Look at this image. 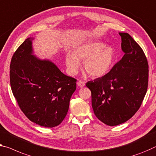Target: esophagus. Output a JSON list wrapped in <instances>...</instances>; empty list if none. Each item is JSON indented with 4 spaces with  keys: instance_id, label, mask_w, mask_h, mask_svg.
<instances>
[{
    "instance_id": "obj_1",
    "label": "esophagus",
    "mask_w": 156,
    "mask_h": 156,
    "mask_svg": "<svg viewBox=\"0 0 156 156\" xmlns=\"http://www.w3.org/2000/svg\"><path fill=\"white\" fill-rule=\"evenodd\" d=\"M77 85L78 87H83L85 86V83L83 82V81H81V80H79L77 82Z\"/></svg>"
}]
</instances>
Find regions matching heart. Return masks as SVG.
Instances as JSON below:
<instances>
[{
    "label": "heart",
    "instance_id": "obj_1",
    "mask_svg": "<svg viewBox=\"0 0 156 156\" xmlns=\"http://www.w3.org/2000/svg\"><path fill=\"white\" fill-rule=\"evenodd\" d=\"M113 59V48L99 42L83 44L74 49L72 55L68 53L65 56V63L70 75H75L80 66L79 62L84 61L85 71L94 78L105 76L111 69Z\"/></svg>",
    "mask_w": 156,
    "mask_h": 156
}]
</instances>
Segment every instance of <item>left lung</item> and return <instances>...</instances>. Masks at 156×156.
I'll return each mask as SVG.
<instances>
[{
  "label": "left lung",
  "instance_id": "1",
  "mask_svg": "<svg viewBox=\"0 0 156 156\" xmlns=\"http://www.w3.org/2000/svg\"><path fill=\"white\" fill-rule=\"evenodd\" d=\"M119 34L124 56L105 76L86 83L95 115L109 126L122 124L135 114L148 82V64L143 50L128 34Z\"/></svg>",
  "mask_w": 156,
  "mask_h": 156
}]
</instances>
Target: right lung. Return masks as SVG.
Returning <instances> with one entry per match:
<instances>
[{
    "label": "right lung",
    "mask_w": 156,
    "mask_h": 156,
    "mask_svg": "<svg viewBox=\"0 0 156 156\" xmlns=\"http://www.w3.org/2000/svg\"><path fill=\"white\" fill-rule=\"evenodd\" d=\"M32 40L26 39L12 57L11 89L21 110L31 121L54 127L66 117L76 80L65 75L50 60L33 55Z\"/></svg>",
    "instance_id": "right-lung-1"
}]
</instances>
